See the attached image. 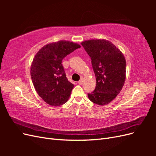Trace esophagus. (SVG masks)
<instances>
[{
	"label": "esophagus",
	"instance_id": "34e87169",
	"mask_svg": "<svg viewBox=\"0 0 156 156\" xmlns=\"http://www.w3.org/2000/svg\"><path fill=\"white\" fill-rule=\"evenodd\" d=\"M83 82V79H80L79 81H78V83H79V84H82Z\"/></svg>",
	"mask_w": 156,
	"mask_h": 156
}]
</instances>
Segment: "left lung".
<instances>
[{
	"mask_svg": "<svg viewBox=\"0 0 156 156\" xmlns=\"http://www.w3.org/2000/svg\"><path fill=\"white\" fill-rule=\"evenodd\" d=\"M91 58L96 86L88 94L90 100L104 105L117 96L126 80V62L122 52L109 41L92 40L81 43Z\"/></svg>",
	"mask_w": 156,
	"mask_h": 156,
	"instance_id": "1",
	"label": "left lung"
}]
</instances>
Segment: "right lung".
Listing matches in <instances>:
<instances>
[{"label":"right lung","mask_w":156,"mask_h":156,"mask_svg":"<svg viewBox=\"0 0 156 156\" xmlns=\"http://www.w3.org/2000/svg\"><path fill=\"white\" fill-rule=\"evenodd\" d=\"M79 48L73 42L56 41L43 47L33 59L32 81L38 95L49 105L60 106L69 99L74 85L68 81L62 61Z\"/></svg>","instance_id":"obj_1"}]
</instances>
